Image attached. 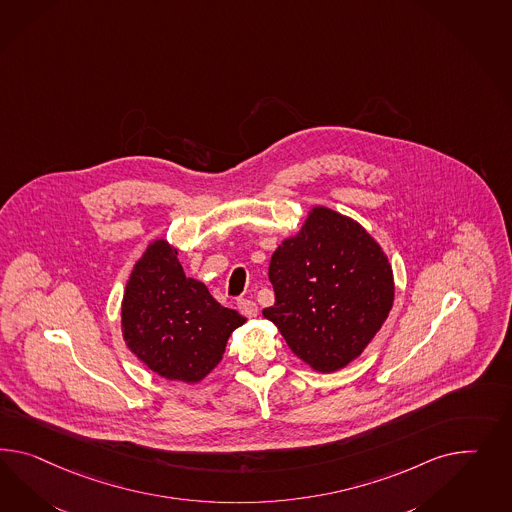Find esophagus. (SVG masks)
<instances>
[{"instance_id":"esophagus-1","label":"esophagus","mask_w":512,"mask_h":512,"mask_svg":"<svg viewBox=\"0 0 512 512\" xmlns=\"http://www.w3.org/2000/svg\"><path fill=\"white\" fill-rule=\"evenodd\" d=\"M238 311L248 318H255L259 313V307L253 300H238Z\"/></svg>"}]
</instances>
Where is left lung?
<instances>
[{
  "mask_svg": "<svg viewBox=\"0 0 512 512\" xmlns=\"http://www.w3.org/2000/svg\"><path fill=\"white\" fill-rule=\"evenodd\" d=\"M276 304L263 309L292 352L318 373L356 360L393 305L386 253L358 221L309 210L298 235L277 246L268 268Z\"/></svg>",
  "mask_w": 512,
  "mask_h": 512,
  "instance_id": "1",
  "label": "left lung"
}]
</instances>
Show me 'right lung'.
<instances>
[{"label": "right lung", "mask_w": 512, "mask_h": 512, "mask_svg": "<svg viewBox=\"0 0 512 512\" xmlns=\"http://www.w3.org/2000/svg\"><path fill=\"white\" fill-rule=\"evenodd\" d=\"M246 318L218 304L205 283L186 277L177 249L151 242L126 281L121 330L152 373L197 384L223 358L229 335Z\"/></svg>", "instance_id": "obj_1"}]
</instances>
